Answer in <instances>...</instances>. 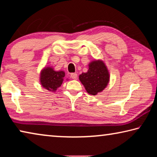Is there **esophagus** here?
I'll list each match as a JSON object with an SVG mask.
<instances>
[{
    "mask_svg": "<svg viewBox=\"0 0 157 157\" xmlns=\"http://www.w3.org/2000/svg\"><path fill=\"white\" fill-rule=\"evenodd\" d=\"M71 78L75 80V79L77 78V74L76 73H71Z\"/></svg>",
    "mask_w": 157,
    "mask_h": 157,
    "instance_id": "1",
    "label": "esophagus"
}]
</instances>
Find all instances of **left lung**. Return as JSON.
I'll return each mask as SVG.
<instances>
[{"mask_svg":"<svg viewBox=\"0 0 157 157\" xmlns=\"http://www.w3.org/2000/svg\"><path fill=\"white\" fill-rule=\"evenodd\" d=\"M88 70L79 75V80L88 94L96 95L106 88L110 81V74L102 60H92L88 64Z\"/></svg>","mask_w":157,"mask_h":157,"instance_id":"8db88e82","label":"left lung"}]
</instances>
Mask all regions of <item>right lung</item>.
I'll return each mask as SVG.
<instances>
[{
	"label": "right lung",
	"instance_id": "obj_1",
	"mask_svg": "<svg viewBox=\"0 0 157 157\" xmlns=\"http://www.w3.org/2000/svg\"><path fill=\"white\" fill-rule=\"evenodd\" d=\"M65 73L63 70L56 71L52 67H44L40 71V82L44 88L55 92L61 86ZM68 81V79H66Z\"/></svg>",
	"mask_w": 157,
	"mask_h": 157
}]
</instances>
